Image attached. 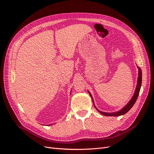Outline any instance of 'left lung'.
<instances>
[{
  "mask_svg": "<svg viewBox=\"0 0 154 154\" xmlns=\"http://www.w3.org/2000/svg\"><path fill=\"white\" fill-rule=\"evenodd\" d=\"M137 68L139 69V74H138L137 85H136V90H135V91H134V95H133V96L131 98V99L130 100V101L128 103V104L126 106H125L121 109L118 111L112 112H106L101 111L99 109H98L97 108V107L95 106V105L93 97H92V96H91V95L90 94V92L88 90V94H89L90 96L91 97V98L92 99V101H93V103H94L95 108H96L97 110H98V111L100 112V113H101V115H103L104 116H121V115H123L126 114V112H128L131 109V108L133 106H134V103H136V100L137 99V97L139 96L140 89V87H141V84H142V70H141V69H140V68L139 67L137 66Z\"/></svg>",
  "mask_w": 154,
  "mask_h": 154,
  "instance_id": "8db88e82",
  "label": "left lung"
}]
</instances>
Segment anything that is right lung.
Wrapping results in <instances>:
<instances>
[{"mask_svg": "<svg viewBox=\"0 0 154 154\" xmlns=\"http://www.w3.org/2000/svg\"><path fill=\"white\" fill-rule=\"evenodd\" d=\"M51 125H52V124H51V125H48V126H51Z\"/></svg>", "mask_w": 154, "mask_h": 154, "instance_id": "add662e5", "label": "right lung"}]
</instances>
